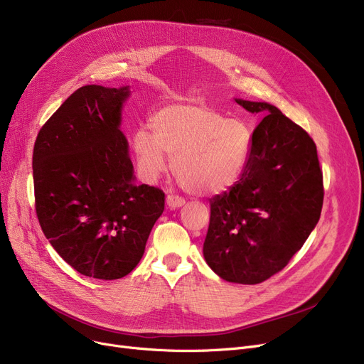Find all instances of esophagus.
<instances>
[{"instance_id":"34e87169","label":"esophagus","mask_w":364,"mask_h":364,"mask_svg":"<svg viewBox=\"0 0 364 364\" xmlns=\"http://www.w3.org/2000/svg\"><path fill=\"white\" fill-rule=\"evenodd\" d=\"M186 203V200L181 198V196H177V195H168L166 196V205L171 208V209H176V208H180Z\"/></svg>"}]
</instances>
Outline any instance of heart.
Instances as JSON below:
<instances>
[{"label":"heart","instance_id":"b5f03b06","mask_svg":"<svg viewBox=\"0 0 364 364\" xmlns=\"http://www.w3.org/2000/svg\"><path fill=\"white\" fill-rule=\"evenodd\" d=\"M132 149L141 176L155 180L174 158V174L188 193L218 195L239 181L252 149L243 121L199 103H174L153 117V131L140 128Z\"/></svg>","mask_w":364,"mask_h":364}]
</instances>
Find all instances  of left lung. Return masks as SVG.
I'll list each match as a JSON object with an SVG mask.
<instances>
[{
    "label": "left lung",
    "instance_id": "obj_1",
    "mask_svg": "<svg viewBox=\"0 0 364 364\" xmlns=\"http://www.w3.org/2000/svg\"><path fill=\"white\" fill-rule=\"evenodd\" d=\"M236 103L265 114L240 180L211 203L203 257L224 280L257 284L284 269L318 223L323 174L313 139L273 105Z\"/></svg>",
    "mask_w": 364,
    "mask_h": 364
}]
</instances>
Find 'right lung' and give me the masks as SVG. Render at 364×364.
<instances>
[{
    "label": "right lung",
    "instance_id": "obj_1",
    "mask_svg": "<svg viewBox=\"0 0 364 364\" xmlns=\"http://www.w3.org/2000/svg\"><path fill=\"white\" fill-rule=\"evenodd\" d=\"M129 88L76 90L38 132L35 209L51 246L88 277L114 280L140 262L165 193L137 186L121 110Z\"/></svg>",
    "mask_w": 364,
    "mask_h": 364
}]
</instances>
